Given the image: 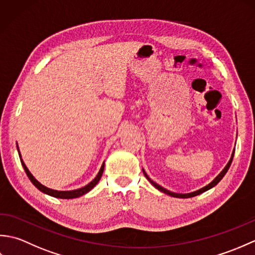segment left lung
Here are the masks:
<instances>
[{
    "label": "left lung",
    "mask_w": 255,
    "mask_h": 255,
    "mask_svg": "<svg viewBox=\"0 0 255 255\" xmlns=\"http://www.w3.org/2000/svg\"><path fill=\"white\" fill-rule=\"evenodd\" d=\"M234 154H235V151L234 152H232V155H231V159H230V161L228 162V164L226 165V167L225 169L221 171V173L220 174L215 178V180L211 182V183H209L207 186H205V187H203V188H200V189H198V191H196V192H193V193H189V194H176V193H172V192H170V191H167V189H165V188H163L162 186H160V185H158V184H156L155 182H153L152 180H150L149 178V176L145 174V172L143 171V174H144V176L148 178V181L152 184V185L155 187V188H158L159 191H161V192H163V193H165V194H167V195H170V196H172V197H177V198H189V197H194V196H197V195H199V194H202V193H204V192H206V191H208V189H210L211 187H214V186H216L217 185V184L221 181V178H223L224 176H225V174L227 173V171L229 170V167H230V165H231V162H232V159H234Z\"/></svg>",
    "instance_id": "obj_1"
}]
</instances>
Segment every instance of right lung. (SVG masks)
<instances>
[{"label":"right lung","mask_w":255,"mask_h":255,"mask_svg":"<svg viewBox=\"0 0 255 255\" xmlns=\"http://www.w3.org/2000/svg\"><path fill=\"white\" fill-rule=\"evenodd\" d=\"M17 150H18V147H17ZM18 154H19V158H20V162H21V165H23L24 170L26 172L27 176L29 177V180L31 181V183L34 184V185L39 189V191H41L42 193H45L47 195H50V196L52 197H57V198H63V199H71V198H77V197H80L82 196V195L86 194L88 192H90L92 188H93L97 183H99V181L101 180V176L103 174V171H104V163H103L101 170L99 172V174L96 175V177L94 178L93 181H92L91 183H89L88 185L82 187V188H79V189H74V191H55V189H50L48 188L46 186L42 185V184H40L39 182H38L36 178L31 175V173L28 171V169H27V166L25 165V163L23 162V160H21V156H20V153L18 151Z\"/></svg>","instance_id":"1"}]
</instances>
